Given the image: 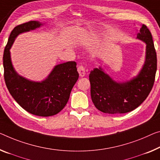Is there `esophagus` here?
<instances>
[{
  "label": "esophagus",
  "instance_id": "esophagus-1",
  "mask_svg": "<svg viewBox=\"0 0 160 160\" xmlns=\"http://www.w3.org/2000/svg\"><path fill=\"white\" fill-rule=\"evenodd\" d=\"M77 70H78V73H79V76L81 77H84L86 74V70H85V68L83 67V66H82V65L78 66Z\"/></svg>",
  "mask_w": 160,
  "mask_h": 160
}]
</instances>
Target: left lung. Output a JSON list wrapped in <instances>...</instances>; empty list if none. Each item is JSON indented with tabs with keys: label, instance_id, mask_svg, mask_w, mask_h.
<instances>
[{
	"label": "left lung",
	"instance_id": "left-lung-1",
	"mask_svg": "<svg viewBox=\"0 0 160 160\" xmlns=\"http://www.w3.org/2000/svg\"><path fill=\"white\" fill-rule=\"evenodd\" d=\"M137 38L146 43V57L139 74L125 82H117L101 67L90 72L91 97L94 106L106 114H124L139 107L153 87L157 72V53L151 32L142 24Z\"/></svg>",
	"mask_w": 160,
	"mask_h": 160
}]
</instances>
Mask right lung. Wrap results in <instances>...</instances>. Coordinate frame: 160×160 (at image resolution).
Returning <instances> with one entry per match:
<instances>
[{
  "label": "right lung",
  "mask_w": 160,
  "mask_h": 160,
  "mask_svg": "<svg viewBox=\"0 0 160 160\" xmlns=\"http://www.w3.org/2000/svg\"><path fill=\"white\" fill-rule=\"evenodd\" d=\"M43 24L31 21L15 27L4 49V79L10 94L16 102L29 113L40 117L58 114L67 104L72 88L78 78L75 61L56 65L45 80L33 82L18 75L11 58L12 45L19 34L39 28Z\"/></svg>",
  "instance_id": "right-lung-1"
}]
</instances>
